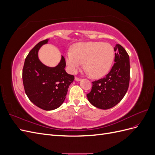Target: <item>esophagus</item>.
I'll return each instance as SVG.
<instances>
[{
	"instance_id": "esophagus-1",
	"label": "esophagus",
	"mask_w": 155,
	"mask_h": 155,
	"mask_svg": "<svg viewBox=\"0 0 155 155\" xmlns=\"http://www.w3.org/2000/svg\"><path fill=\"white\" fill-rule=\"evenodd\" d=\"M75 80L77 81H79L81 80V79L79 78H78V77H77V76H76V77H75Z\"/></svg>"
}]
</instances>
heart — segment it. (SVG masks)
<instances>
[{
  "mask_svg": "<svg viewBox=\"0 0 155 155\" xmlns=\"http://www.w3.org/2000/svg\"><path fill=\"white\" fill-rule=\"evenodd\" d=\"M66 54L70 71L75 73L85 62V68L93 78H101L110 71L114 58L112 46L102 42L79 43Z\"/></svg>",
  "mask_w": 155,
  "mask_h": 155,
  "instance_id": "1",
  "label": "heart"
}]
</instances>
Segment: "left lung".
Returning <instances> with one entry per match:
<instances>
[{
  "label": "left lung",
  "mask_w": 155,
  "mask_h": 155,
  "mask_svg": "<svg viewBox=\"0 0 155 155\" xmlns=\"http://www.w3.org/2000/svg\"><path fill=\"white\" fill-rule=\"evenodd\" d=\"M114 65L105 78L92 82L91 91L87 94L88 101L101 109H109L123 99L130 81L129 56L120 45L114 48Z\"/></svg>",
  "instance_id": "8db88e82"
}]
</instances>
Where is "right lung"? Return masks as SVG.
Returning <instances> with one entry per match:
<instances>
[{
	"instance_id": "right-lung-1",
	"label": "right lung",
	"mask_w": 155,
	"mask_h": 155,
	"mask_svg": "<svg viewBox=\"0 0 155 155\" xmlns=\"http://www.w3.org/2000/svg\"><path fill=\"white\" fill-rule=\"evenodd\" d=\"M48 41V39L40 41L26 56L22 69V81L25 93L33 104L43 110H51L64 101L74 76L65 71L66 61L63 56L58 66L53 68L40 61L38 51Z\"/></svg>"
}]
</instances>
